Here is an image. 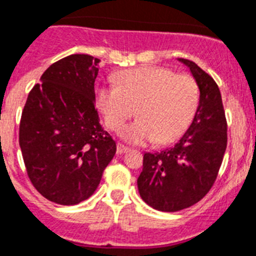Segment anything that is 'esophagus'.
<instances>
[{
    "label": "esophagus",
    "mask_w": 256,
    "mask_h": 256,
    "mask_svg": "<svg viewBox=\"0 0 256 256\" xmlns=\"http://www.w3.org/2000/svg\"><path fill=\"white\" fill-rule=\"evenodd\" d=\"M128 148L126 147V146L121 144V143H118V144H117V154H124V152H128Z\"/></svg>",
    "instance_id": "1"
}]
</instances>
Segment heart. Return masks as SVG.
Wrapping results in <instances>:
<instances>
[{"label": "heart", "mask_w": 256, "mask_h": 256, "mask_svg": "<svg viewBox=\"0 0 256 256\" xmlns=\"http://www.w3.org/2000/svg\"><path fill=\"white\" fill-rule=\"evenodd\" d=\"M116 79L117 86L96 90V105L110 130L121 132L135 108L138 120L124 132L132 143L165 144L186 132L199 98L192 76L160 66H140L121 72Z\"/></svg>", "instance_id": "heart-1"}]
</instances>
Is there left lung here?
<instances>
[{
	"mask_svg": "<svg viewBox=\"0 0 256 256\" xmlns=\"http://www.w3.org/2000/svg\"><path fill=\"white\" fill-rule=\"evenodd\" d=\"M190 68L199 87V105L188 132L173 147L143 156L138 177L142 199L162 212L181 211L204 198L216 181L226 150V118L216 82L190 60L178 58Z\"/></svg>",
	"mask_w": 256,
	"mask_h": 256,
	"instance_id": "8db88e82",
	"label": "left lung"
}]
</instances>
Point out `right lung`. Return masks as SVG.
<instances>
[{"label":"right lung","mask_w":256,"mask_h":256,"mask_svg":"<svg viewBox=\"0 0 256 256\" xmlns=\"http://www.w3.org/2000/svg\"><path fill=\"white\" fill-rule=\"evenodd\" d=\"M98 62L88 54L54 62L22 112L19 146L27 174L57 204L74 206L91 196L117 150L95 106Z\"/></svg>","instance_id":"1"}]
</instances>
